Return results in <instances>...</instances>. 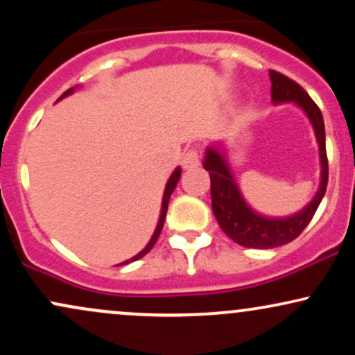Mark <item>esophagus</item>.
Here are the masks:
<instances>
[{"instance_id":"obj_1","label":"esophagus","mask_w":355,"mask_h":355,"mask_svg":"<svg viewBox=\"0 0 355 355\" xmlns=\"http://www.w3.org/2000/svg\"><path fill=\"white\" fill-rule=\"evenodd\" d=\"M182 165L185 170L190 168H197L200 165V153H198L197 148H190L189 152L183 155L182 158Z\"/></svg>"}]
</instances>
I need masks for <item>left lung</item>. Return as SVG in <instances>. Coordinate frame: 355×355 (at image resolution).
Here are the masks:
<instances>
[{
  "label": "left lung",
  "mask_w": 355,
  "mask_h": 355,
  "mask_svg": "<svg viewBox=\"0 0 355 355\" xmlns=\"http://www.w3.org/2000/svg\"><path fill=\"white\" fill-rule=\"evenodd\" d=\"M272 81V100L274 103L284 101H295L300 108L311 118L313 130H315L317 141L320 150V189L313 200L309 203L302 211L287 218H266L255 214L240 195L237 183L234 182L229 166L217 150H207L203 166L210 175V193H211V210L217 218L220 229L239 245L248 248H274L285 245L302 234L309 225L313 214L319 209L320 200L327 190L329 180V162L325 152V128L324 118L320 108L317 107L309 93L282 73L268 71Z\"/></svg>",
  "instance_id": "left-lung-1"
}]
</instances>
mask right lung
<instances>
[{
  "label": "right lung",
  "instance_id": "right-lung-1",
  "mask_svg": "<svg viewBox=\"0 0 355 355\" xmlns=\"http://www.w3.org/2000/svg\"><path fill=\"white\" fill-rule=\"evenodd\" d=\"M70 93H73V88L67 89V92H64L63 95H61V98H63V96H67V95H70ZM180 175H182V170H180V168H177V170H175V172L172 173V177H170V180H168V183H166V187H165V193H164V203H162V214H160V220H158L157 230H155L153 237H152V240H150V242H148V245H146V247L144 248V250L140 252V254H137L135 257H133L132 260H138V259H141V257H144L145 254H148V252L152 250V247L155 245V242H157L158 235H160L162 229H164V223H165V215H166V210H168V200H170V197H172V193H173L175 187H177L178 180H180ZM132 260H126V262H123V263H128V262H132ZM123 263H120V266H123Z\"/></svg>",
  "mask_w": 355,
  "mask_h": 355
}]
</instances>
